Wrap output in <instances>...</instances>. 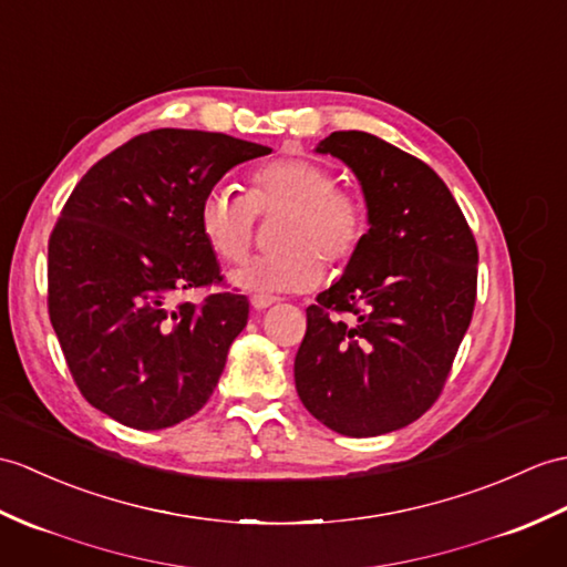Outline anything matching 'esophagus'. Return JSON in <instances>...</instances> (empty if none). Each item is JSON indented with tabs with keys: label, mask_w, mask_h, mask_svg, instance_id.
Wrapping results in <instances>:
<instances>
[{
	"label": "esophagus",
	"mask_w": 567,
	"mask_h": 567,
	"mask_svg": "<svg viewBox=\"0 0 567 567\" xmlns=\"http://www.w3.org/2000/svg\"><path fill=\"white\" fill-rule=\"evenodd\" d=\"M275 305V297H251V307L256 309V311H262V309H268V307H272Z\"/></svg>",
	"instance_id": "obj_1"
}]
</instances>
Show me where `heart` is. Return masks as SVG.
Segmentation results:
<instances>
[{
    "label": "heart",
    "mask_w": 567,
    "mask_h": 567,
    "mask_svg": "<svg viewBox=\"0 0 567 567\" xmlns=\"http://www.w3.org/2000/svg\"><path fill=\"white\" fill-rule=\"evenodd\" d=\"M285 213L280 254L258 256L231 270L236 289L258 297L305 292L323 280V262L343 266L364 241L367 207L358 193L336 186V174L301 156H282L248 176L246 195L215 186L203 195L200 231L215 256L236 262L254 244L256 215Z\"/></svg>",
    "instance_id": "obj_1"
}]
</instances>
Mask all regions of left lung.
<instances>
[{
    "mask_svg": "<svg viewBox=\"0 0 567 567\" xmlns=\"http://www.w3.org/2000/svg\"><path fill=\"white\" fill-rule=\"evenodd\" d=\"M316 152L358 176L370 229L307 309L295 384L326 427L377 437L437 401L476 305L478 248L450 188L415 156L360 130Z\"/></svg>",
    "mask_w": 567,
    "mask_h": 567,
    "instance_id": "left-lung-1",
    "label": "left lung"
}]
</instances>
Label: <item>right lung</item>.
Returning a JSON list of instances; mask_svg holds the SVG:
<instances>
[{
    "instance_id": "add662e5",
    "label": "right lung",
    "mask_w": 567,
    "mask_h": 567,
    "mask_svg": "<svg viewBox=\"0 0 567 567\" xmlns=\"http://www.w3.org/2000/svg\"><path fill=\"white\" fill-rule=\"evenodd\" d=\"M270 147L203 130L137 135L76 183L48 244V311L82 396L135 430H164L213 396L248 299L217 292L203 195Z\"/></svg>"
}]
</instances>
